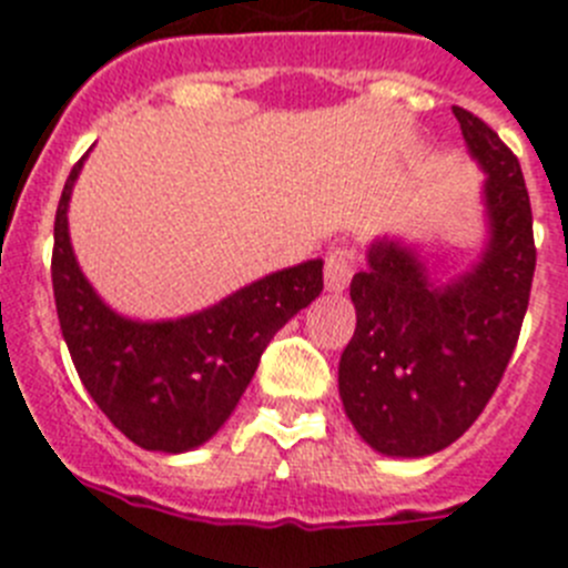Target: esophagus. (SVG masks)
Listing matches in <instances>:
<instances>
[{
    "mask_svg": "<svg viewBox=\"0 0 568 568\" xmlns=\"http://www.w3.org/2000/svg\"><path fill=\"white\" fill-rule=\"evenodd\" d=\"M353 275H355V250L338 244V247H333L327 255H324V284H327L329 293H341V290L349 287Z\"/></svg>",
    "mask_w": 568,
    "mask_h": 568,
    "instance_id": "1",
    "label": "esophagus"
}]
</instances>
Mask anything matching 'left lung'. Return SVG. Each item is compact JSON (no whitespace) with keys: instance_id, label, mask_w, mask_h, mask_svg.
Segmentation results:
<instances>
[{"instance_id":"1","label":"left lung","mask_w":568,"mask_h":568,"mask_svg":"<svg viewBox=\"0 0 568 568\" xmlns=\"http://www.w3.org/2000/svg\"><path fill=\"white\" fill-rule=\"evenodd\" d=\"M453 110L489 173L484 258L433 284L413 247L381 239L349 284L358 324L341 355V400L361 438L393 458L440 453L478 420L515 353L538 261L518 155L484 119Z\"/></svg>"}]
</instances>
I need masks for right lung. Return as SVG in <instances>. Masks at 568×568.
I'll return each mask as SVG.
<instances>
[{"label": "right lung", "instance_id": "right-lung-1", "mask_svg": "<svg viewBox=\"0 0 568 568\" xmlns=\"http://www.w3.org/2000/svg\"><path fill=\"white\" fill-rule=\"evenodd\" d=\"M73 164L53 224V298L59 327L90 398L135 446L187 453L222 429L261 353L298 310L324 290V261H304L179 321L139 324L115 315L93 293L68 235Z\"/></svg>", "mask_w": 568, "mask_h": 568}]
</instances>
